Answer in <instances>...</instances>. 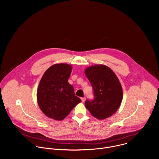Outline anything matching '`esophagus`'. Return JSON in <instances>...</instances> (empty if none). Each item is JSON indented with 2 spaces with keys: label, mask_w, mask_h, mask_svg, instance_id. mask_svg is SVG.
Wrapping results in <instances>:
<instances>
[{
  "label": "esophagus",
  "mask_w": 159,
  "mask_h": 159,
  "mask_svg": "<svg viewBox=\"0 0 159 159\" xmlns=\"http://www.w3.org/2000/svg\"><path fill=\"white\" fill-rule=\"evenodd\" d=\"M85 101H86V98H85V97L81 98V101H82V102H84Z\"/></svg>",
  "instance_id": "34e87169"
}]
</instances>
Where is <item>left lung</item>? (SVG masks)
Segmentation results:
<instances>
[{"label":"left lung","instance_id":"1","mask_svg":"<svg viewBox=\"0 0 159 159\" xmlns=\"http://www.w3.org/2000/svg\"><path fill=\"white\" fill-rule=\"evenodd\" d=\"M84 73L94 94L93 101H86V108L99 120L111 116L118 110L123 99V89L116 75L105 65L88 66Z\"/></svg>","mask_w":159,"mask_h":159}]
</instances>
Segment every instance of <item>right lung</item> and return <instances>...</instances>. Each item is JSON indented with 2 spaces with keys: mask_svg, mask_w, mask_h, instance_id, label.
I'll return each instance as SVG.
<instances>
[{
  "mask_svg": "<svg viewBox=\"0 0 159 159\" xmlns=\"http://www.w3.org/2000/svg\"><path fill=\"white\" fill-rule=\"evenodd\" d=\"M72 66L57 63L44 73L37 90L38 104L41 111L55 120H63L81 100L75 96L68 80Z\"/></svg>",
  "mask_w": 159,
  "mask_h": 159,
  "instance_id": "obj_1",
  "label": "right lung"
}]
</instances>
